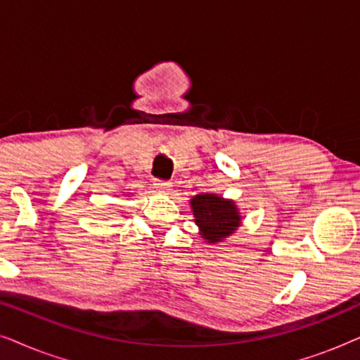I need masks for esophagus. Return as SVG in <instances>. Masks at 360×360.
<instances>
[{
  "instance_id": "34e87169",
  "label": "esophagus",
  "mask_w": 360,
  "mask_h": 360,
  "mask_svg": "<svg viewBox=\"0 0 360 360\" xmlns=\"http://www.w3.org/2000/svg\"><path fill=\"white\" fill-rule=\"evenodd\" d=\"M154 186L157 190L160 191V193H169V191H172V184H169V181H162V180H155Z\"/></svg>"
}]
</instances>
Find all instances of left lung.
Wrapping results in <instances>:
<instances>
[{
  "label": "left lung",
  "instance_id": "left-lung-1",
  "mask_svg": "<svg viewBox=\"0 0 360 360\" xmlns=\"http://www.w3.org/2000/svg\"><path fill=\"white\" fill-rule=\"evenodd\" d=\"M195 224L208 244H219L233 236L243 223V214L234 200L216 193H200L190 200Z\"/></svg>",
  "mask_w": 360,
  "mask_h": 360
}]
</instances>
